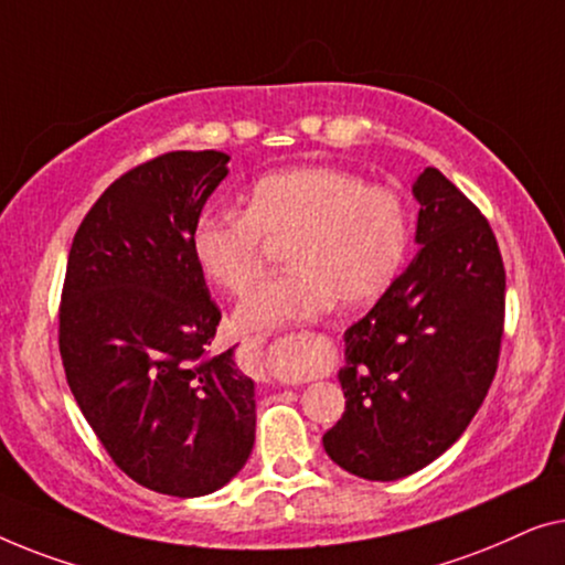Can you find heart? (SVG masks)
I'll list each match as a JSON object with an SVG mask.
<instances>
[{
  "mask_svg": "<svg viewBox=\"0 0 565 565\" xmlns=\"http://www.w3.org/2000/svg\"><path fill=\"white\" fill-rule=\"evenodd\" d=\"M266 241H291V271L253 289L237 307L243 330H276L338 305L379 301L399 279L412 248V214L392 189L369 186L332 166H294L260 177L243 212L206 210L189 248L206 279L243 294L264 274Z\"/></svg>",
  "mask_w": 565,
  "mask_h": 565,
  "instance_id": "obj_1",
  "label": "heart"
}]
</instances>
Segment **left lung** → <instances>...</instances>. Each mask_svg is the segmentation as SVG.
<instances>
[{"instance_id": "8db88e82", "label": "left lung", "mask_w": 565, "mask_h": 565, "mask_svg": "<svg viewBox=\"0 0 565 565\" xmlns=\"http://www.w3.org/2000/svg\"><path fill=\"white\" fill-rule=\"evenodd\" d=\"M417 256L345 330V412L322 435L348 473L396 481L456 443L494 381L504 264L483 214L438 169L419 173Z\"/></svg>"}]
</instances>
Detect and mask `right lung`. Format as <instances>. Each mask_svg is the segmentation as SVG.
I'll return each mask as SVG.
<instances>
[{"mask_svg": "<svg viewBox=\"0 0 565 565\" xmlns=\"http://www.w3.org/2000/svg\"><path fill=\"white\" fill-rule=\"evenodd\" d=\"M230 156L173 150L115 181L76 230L58 345L71 394L122 471L169 497H204L245 466L256 381L220 324L189 235Z\"/></svg>", "mask_w": 565, "mask_h": 565, "instance_id": "obj_1", "label": "right lung"}]
</instances>
